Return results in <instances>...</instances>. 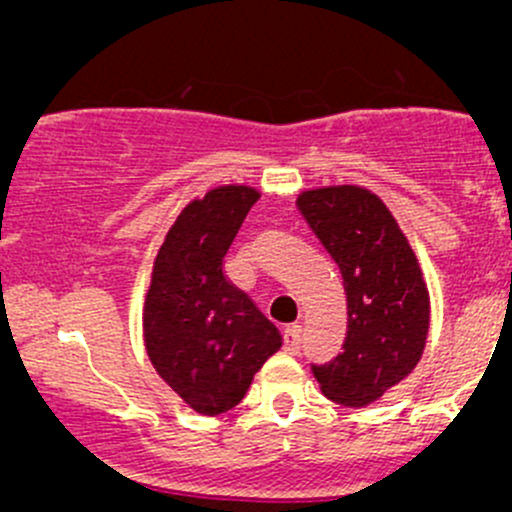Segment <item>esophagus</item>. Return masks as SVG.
<instances>
[{
  "label": "esophagus",
  "instance_id": "1",
  "mask_svg": "<svg viewBox=\"0 0 512 512\" xmlns=\"http://www.w3.org/2000/svg\"><path fill=\"white\" fill-rule=\"evenodd\" d=\"M284 351L286 354L296 356L301 351V325L286 327L284 332Z\"/></svg>",
  "mask_w": 512,
  "mask_h": 512
}]
</instances>
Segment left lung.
Masks as SVG:
<instances>
[{
  "label": "left lung",
  "mask_w": 512,
  "mask_h": 512,
  "mask_svg": "<svg viewBox=\"0 0 512 512\" xmlns=\"http://www.w3.org/2000/svg\"><path fill=\"white\" fill-rule=\"evenodd\" d=\"M296 204L339 264L349 310L344 351L313 373L332 402L368 407L424 356L431 325L424 272L392 211L366 187H317Z\"/></svg>",
  "instance_id": "8db88e82"
}]
</instances>
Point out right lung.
<instances>
[{"label": "right lung", "mask_w": 512, "mask_h": 512, "mask_svg": "<svg viewBox=\"0 0 512 512\" xmlns=\"http://www.w3.org/2000/svg\"><path fill=\"white\" fill-rule=\"evenodd\" d=\"M260 192L221 185L180 211L158 248L144 301V346L163 383L197 414L233 409L281 334L223 274Z\"/></svg>", "instance_id": "right-lung-1"}]
</instances>
